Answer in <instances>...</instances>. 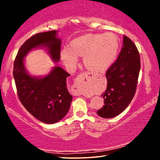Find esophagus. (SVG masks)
<instances>
[{
  "label": "esophagus",
  "instance_id": "34e87169",
  "mask_svg": "<svg viewBox=\"0 0 160 160\" xmlns=\"http://www.w3.org/2000/svg\"><path fill=\"white\" fill-rule=\"evenodd\" d=\"M81 77H92L93 74H92L90 73H83L82 74H80ZM78 80H79V77L76 78L75 84L73 85V94L74 95H82V92L81 90V88L79 87V83H78Z\"/></svg>",
  "mask_w": 160,
  "mask_h": 160
}]
</instances>
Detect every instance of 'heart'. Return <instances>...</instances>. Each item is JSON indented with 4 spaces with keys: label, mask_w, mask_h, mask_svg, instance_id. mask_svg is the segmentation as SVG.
Segmentation results:
<instances>
[{
    "label": "heart",
    "mask_w": 160,
    "mask_h": 160,
    "mask_svg": "<svg viewBox=\"0 0 160 160\" xmlns=\"http://www.w3.org/2000/svg\"><path fill=\"white\" fill-rule=\"evenodd\" d=\"M118 49L119 41L114 34L90 33L74 39L71 48L62 50L61 58L65 65L73 67L77 62V56L84 57L85 67L90 71L100 73L112 65Z\"/></svg>",
    "instance_id": "1"
}]
</instances>
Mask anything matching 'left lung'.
Returning a JSON list of instances; mask_svg holds the SVG:
<instances>
[{"instance_id":"1","label":"left lung","mask_w":160,"mask_h":160,"mask_svg":"<svg viewBox=\"0 0 160 160\" xmlns=\"http://www.w3.org/2000/svg\"><path fill=\"white\" fill-rule=\"evenodd\" d=\"M141 61L136 46L126 36L117 60L106 71V90L102 94L104 106L97 113L100 117L113 118L120 114L134 97Z\"/></svg>"}]
</instances>
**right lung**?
<instances>
[{
    "mask_svg": "<svg viewBox=\"0 0 160 160\" xmlns=\"http://www.w3.org/2000/svg\"><path fill=\"white\" fill-rule=\"evenodd\" d=\"M57 33L56 30L39 32L28 39L19 48L13 71L22 104L34 117L47 124L59 122L69 110L73 99L66 84L70 74L61 67L56 66L43 77L32 76L26 71L24 58L32 49L45 47L52 60L59 62L61 40Z\"/></svg>",
    "mask_w": 160,
    "mask_h": 160,
    "instance_id": "1",
    "label": "right lung"
}]
</instances>
